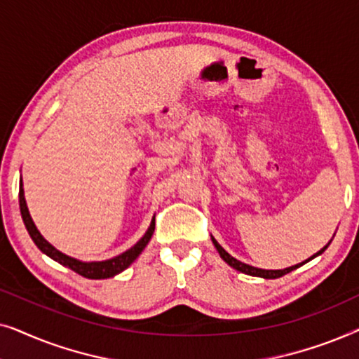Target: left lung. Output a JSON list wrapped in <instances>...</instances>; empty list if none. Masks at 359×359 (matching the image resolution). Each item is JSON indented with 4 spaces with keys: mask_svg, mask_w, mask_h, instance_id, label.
Here are the masks:
<instances>
[{
    "mask_svg": "<svg viewBox=\"0 0 359 359\" xmlns=\"http://www.w3.org/2000/svg\"><path fill=\"white\" fill-rule=\"evenodd\" d=\"M212 243H214V247L217 248V252H219V255L220 257H222V259L225 263H229L230 266L232 268H235L237 269V271H242V273H245V274H250V276H259V278H266V279H276V278H281V276H284V274H287V273H291L292 269H296V268H299L301 266V264H296V266H291V268H286V269H262V268H255V266H250V264H245V263H242V262H238L237 258H233V257H230V255L225 252V250L220 247V245L217 243V240L215 238H212ZM325 248L327 247H323L320 252L318 253H316L313 255V257H317V255H320V253H323L325 252ZM312 257V258H313ZM312 258H309V259H312ZM309 259H306V262H309ZM304 262V263H306Z\"/></svg>",
    "mask_w": 359,
    "mask_h": 359,
    "instance_id": "8db88e82",
    "label": "left lung"
}]
</instances>
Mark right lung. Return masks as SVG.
<instances>
[{
  "instance_id": "1",
  "label": "right lung",
  "mask_w": 359,
  "mask_h": 359,
  "mask_svg": "<svg viewBox=\"0 0 359 359\" xmlns=\"http://www.w3.org/2000/svg\"><path fill=\"white\" fill-rule=\"evenodd\" d=\"M19 209H21V215H22V220H24V225H26L29 235H31V238L34 240V243L37 245V248L41 250L47 255V257H50L52 259H55L63 266L70 268L72 271H75L78 274H81V276L85 278H90V279H106V278H112L116 276V274H119L121 271H124V269L129 266V264L134 262V259L139 257L142 253V250L147 247V243L150 242L151 235H154V230H155V219L151 220L149 230H147L144 237H142L139 242H137L134 247L127 250V252L121 253L119 257L116 258H111V259H106V262H95V263H83V262H78L75 258H70L67 257V255H63L58 252L52 247L50 243L47 242L46 238L42 237L41 232L36 229V225H34L31 215H29V210H27V205H26V199H24V189H22V183H21V188H19Z\"/></svg>"
}]
</instances>
